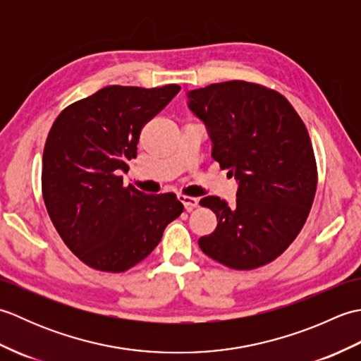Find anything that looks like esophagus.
<instances>
[{
	"label": "esophagus",
	"instance_id": "1",
	"mask_svg": "<svg viewBox=\"0 0 361 361\" xmlns=\"http://www.w3.org/2000/svg\"><path fill=\"white\" fill-rule=\"evenodd\" d=\"M178 200H180L183 204H185V209L189 211V212L198 206V198H195V197H189V195L180 194V195H178Z\"/></svg>",
	"mask_w": 361,
	"mask_h": 361
}]
</instances>
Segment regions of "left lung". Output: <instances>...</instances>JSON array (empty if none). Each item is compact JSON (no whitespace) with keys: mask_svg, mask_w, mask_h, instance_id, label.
Returning a JSON list of instances; mask_svg holds the SVG:
<instances>
[{"mask_svg":"<svg viewBox=\"0 0 361 361\" xmlns=\"http://www.w3.org/2000/svg\"><path fill=\"white\" fill-rule=\"evenodd\" d=\"M189 109L209 130L212 158L239 181L234 204L200 200L217 228L198 239L206 256L233 270L273 262L296 239L318 185L307 128L278 91L245 80L189 91Z\"/></svg>","mask_w":361,"mask_h":361,"instance_id":"obj_1","label":"left lung"}]
</instances>
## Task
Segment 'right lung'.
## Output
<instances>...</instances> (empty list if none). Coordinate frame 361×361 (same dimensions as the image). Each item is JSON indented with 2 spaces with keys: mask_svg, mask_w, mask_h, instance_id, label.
<instances>
[{
  "mask_svg": "<svg viewBox=\"0 0 361 361\" xmlns=\"http://www.w3.org/2000/svg\"><path fill=\"white\" fill-rule=\"evenodd\" d=\"M181 88L110 85L68 105L46 137L42 192L65 245L83 264L122 273L159 243L183 212L172 192L147 195L124 186L142 127Z\"/></svg>",
  "mask_w": 361,
  "mask_h": 361,
  "instance_id": "add662e5",
  "label": "right lung"
}]
</instances>
